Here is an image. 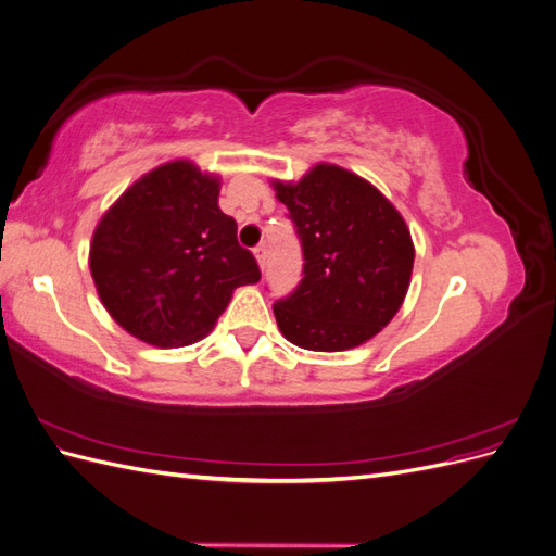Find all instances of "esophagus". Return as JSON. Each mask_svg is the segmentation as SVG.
<instances>
[{
	"label": "esophagus",
	"instance_id": "34e87169",
	"mask_svg": "<svg viewBox=\"0 0 556 556\" xmlns=\"http://www.w3.org/2000/svg\"><path fill=\"white\" fill-rule=\"evenodd\" d=\"M255 260H257V264H260V268H264V264H266V245L264 243H260L255 250Z\"/></svg>",
	"mask_w": 556,
	"mask_h": 556
}]
</instances>
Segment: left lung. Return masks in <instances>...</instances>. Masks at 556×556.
I'll return each mask as SVG.
<instances>
[{"instance_id": "1", "label": "left lung", "mask_w": 556, "mask_h": 556, "mask_svg": "<svg viewBox=\"0 0 556 556\" xmlns=\"http://www.w3.org/2000/svg\"><path fill=\"white\" fill-rule=\"evenodd\" d=\"M304 250V278L274 304L290 343L339 352L374 339L406 299L415 248L401 213L371 182L315 164L299 182L274 180Z\"/></svg>"}]
</instances>
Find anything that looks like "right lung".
I'll use <instances>...</instances> for the list:
<instances>
[{
	"instance_id": "obj_1",
	"label": "right lung",
	"mask_w": 556,
	"mask_h": 556,
	"mask_svg": "<svg viewBox=\"0 0 556 556\" xmlns=\"http://www.w3.org/2000/svg\"><path fill=\"white\" fill-rule=\"evenodd\" d=\"M217 194L220 178L176 160L141 176L99 220L90 243L94 288L134 339L157 348L204 339L233 290L260 280Z\"/></svg>"
}]
</instances>
